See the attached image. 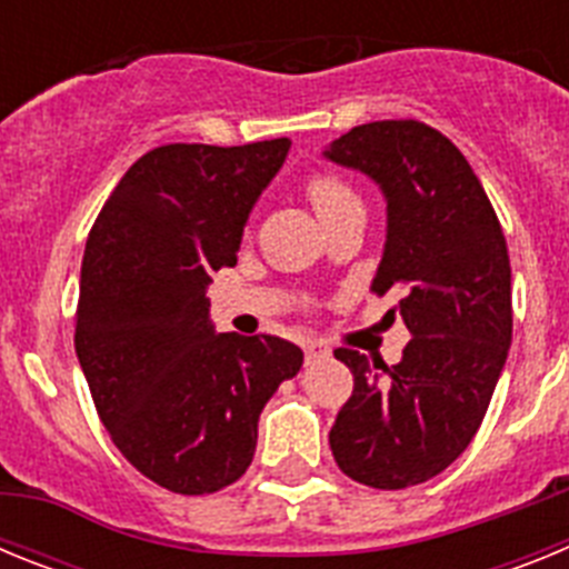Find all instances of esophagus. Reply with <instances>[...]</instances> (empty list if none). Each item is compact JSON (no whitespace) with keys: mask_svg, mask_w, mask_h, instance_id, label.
<instances>
[{"mask_svg":"<svg viewBox=\"0 0 569 569\" xmlns=\"http://www.w3.org/2000/svg\"><path fill=\"white\" fill-rule=\"evenodd\" d=\"M305 356H308V361L325 359V356H330V350L328 345H321V341H308V345H305Z\"/></svg>","mask_w":569,"mask_h":569,"instance_id":"obj_1","label":"esophagus"}]
</instances>
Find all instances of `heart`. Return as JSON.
Returning a JSON list of instances; mask_svg holds the SVG:
<instances>
[{
	"mask_svg": "<svg viewBox=\"0 0 569 569\" xmlns=\"http://www.w3.org/2000/svg\"><path fill=\"white\" fill-rule=\"evenodd\" d=\"M305 196H308L310 204H313L321 224L330 222L333 216L345 213V210L361 208L359 193H356V190L341 179V176L330 173V170L310 173L308 182H305Z\"/></svg>",
	"mask_w": 569,
	"mask_h": 569,
	"instance_id": "b5f03b06",
	"label": "heart"
}]
</instances>
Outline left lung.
Segmentation results:
<instances>
[{"mask_svg":"<svg viewBox=\"0 0 569 569\" xmlns=\"http://www.w3.org/2000/svg\"><path fill=\"white\" fill-rule=\"evenodd\" d=\"M325 156L385 190L387 241L370 293H401L393 313L413 333L393 367L336 350L353 396L330 450L359 485L405 490L453 465L490 407L512 341L505 230L470 162L430 124H359Z\"/></svg>","mask_w":569,"mask_h":569,"instance_id":"8db88e82","label":"left lung"}]
</instances>
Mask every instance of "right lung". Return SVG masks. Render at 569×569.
<instances>
[{
	"label": "right lung",
	"instance_id": "obj_1",
	"mask_svg": "<svg viewBox=\"0 0 569 569\" xmlns=\"http://www.w3.org/2000/svg\"><path fill=\"white\" fill-rule=\"evenodd\" d=\"M288 139L162 144L136 159L90 228L79 365L119 453L159 487L204 496L244 476L256 425L305 353L279 336L213 333L210 276L233 268Z\"/></svg>",
	"mask_w": 569,
	"mask_h": 569
}]
</instances>
